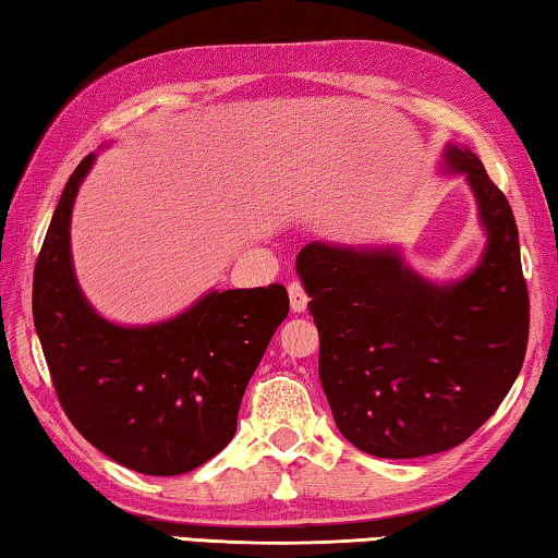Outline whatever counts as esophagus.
Listing matches in <instances>:
<instances>
[{
	"mask_svg": "<svg viewBox=\"0 0 558 558\" xmlns=\"http://www.w3.org/2000/svg\"><path fill=\"white\" fill-rule=\"evenodd\" d=\"M288 295H290L292 313H295V315L305 313V310H307V292H305V288L300 286V282H290V286H288Z\"/></svg>",
	"mask_w": 558,
	"mask_h": 558,
	"instance_id": "obj_1",
	"label": "esophagus"
}]
</instances>
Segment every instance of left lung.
<instances>
[{
  "mask_svg": "<svg viewBox=\"0 0 558 558\" xmlns=\"http://www.w3.org/2000/svg\"><path fill=\"white\" fill-rule=\"evenodd\" d=\"M442 162L465 174L487 235L468 276L433 282L393 245L313 241L295 260L337 428L376 458L460 446L505 401L524 362L529 295L512 206L468 147L446 145Z\"/></svg>",
  "mask_w": 558,
  "mask_h": 558,
  "instance_id": "1",
  "label": "left lung"
}]
</instances>
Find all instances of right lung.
I'll use <instances>...</instances> for the list:
<instances>
[{"label": "right lung", "mask_w": 558, "mask_h": 558, "mask_svg": "<svg viewBox=\"0 0 558 558\" xmlns=\"http://www.w3.org/2000/svg\"><path fill=\"white\" fill-rule=\"evenodd\" d=\"M75 167L34 270V325L75 430L143 475H182L229 446L241 399L290 300L282 286L211 290L165 323L125 327L96 313L71 258Z\"/></svg>", "instance_id": "obj_1"}]
</instances>
